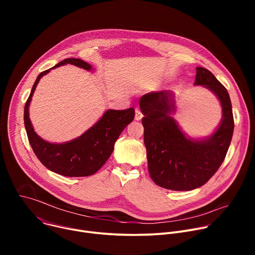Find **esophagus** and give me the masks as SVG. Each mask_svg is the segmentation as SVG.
<instances>
[{
  "label": "esophagus",
  "mask_w": 255,
  "mask_h": 255,
  "mask_svg": "<svg viewBox=\"0 0 255 255\" xmlns=\"http://www.w3.org/2000/svg\"><path fill=\"white\" fill-rule=\"evenodd\" d=\"M142 117H143V115L140 112L139 109H135V120L136 121H140L142 119Z\"/></svg>",
  "instance_id": "esophagus-1"
}]
</instances>
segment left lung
<instances>
[{"instance_id": "8db88e82", "label": "left lung", "mask_w": 255, "mask_h": 255, "mask_svg": "<svg viewBox=\"0 0 255 255\" xmlns=\"http://www.w3.org/2000/svg\"><path fill=\"white\" fill-rule=\"evenodd\" d=\"M194 85L210 90L222 107L220 124L203 138L190 137L172 117V91L148 93L140 98L149 174L157 186L167 190L191 191L205 185L222 164L231 143L234 120L226 88L205 67H197Z\"/></svg>"}]
</instances>
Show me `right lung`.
I'll return each instance as SVG.
<instances>
[{"label": "right lung", "mask_w": 255, "mask_h": 255, "mask_svg": "<svg viewBox=\"0 0 255 255\" xmlns=\"http://www.w3.org/2000/svg\"><path fill=\"white\" fill-rule=\"evenodd\" d=\"M72 64L86 70L93 66L79 58H66L49 68L36 79L24 109V124L31 147L41 163L49 170L64 176H88L97 172L111 156L114 145L122 131L134 119V109L111 110L81 136L62 143H51L34 131L29 118V106L40 79L58 66Z\"/></svg>", "instance_id": "right-lung-1"}]
</instances>
